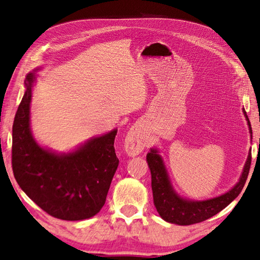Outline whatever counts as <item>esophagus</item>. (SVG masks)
Returning <instances> with one entry per match:
<instances>
[{"label": "esophagus", "mask_w": 260, "mask_h": 260, "mask_svg": "<svg viewBox=\"0 0 260 260\" xmlns=\"http://www.w3.org/2000/svg\"><path fill=\"white\" fill-rule=\"evenodd\" d=\"M147 144V135L140 127L133 126L127 133L124 141V150L129 156L139 155Z\"/></svg>", "instance_id": "obj_1"}]
</instances>
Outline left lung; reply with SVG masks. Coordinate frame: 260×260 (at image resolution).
<instances>
[{
	"mask_svg": "<svg viewBox=\"0 0 260 260\" xmlns=\"http://www.w3.org/2000/svg\"><path fill=\"white\" fill-rule=\"evenodd\" d=\"M242 113L246 117L250 137L252 139L249 118H248L245 109H242ZM146 161L148 168L151 170L153 200L158 214L167 222L179 225H189L213 217L214 214L219 213L239 196L246 183L248 173H249L251 153H248L244 170H242L239 181L237 182L235 186L223 194L208 199V200H191V199L183 198L176 193L172 183H171L168 170L165 168L164 161L162 156L159 155L157 148H151L146 155Z\"/></svg>",
	"mask_w": 260,
	"mask_h": 260,
	"instance_id": "1",
	"label": "left lung"
}]
</instances>
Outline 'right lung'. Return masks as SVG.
<instances>
[{"label":"right lung","instance_id":"right-lung-1","mask_svg":"<svg viewBox=\"0 0 260 260\" xmlns=\"http://www.w3.org/2000/svg\"><path fill=\"white\" fill-rule=\"evenodd\" d=\"M39 70L26 75L25 91L12 128V169L25 194L54 218L78 221L97 214L118 167L117 129L91 137L68 153L43 147L30 126L32 88Z\"/></svg>","mask_w":260,"mask_h":260}]
</instances>
